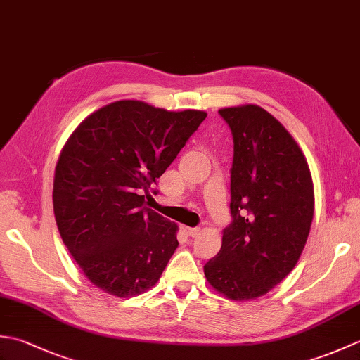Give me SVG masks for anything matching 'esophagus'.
I'll use <instances>...</instances> for the list:
<instances>
[{"label":"esophagus","instance_id":"1","mask_svg":"<svg viewBox=\"0 0 360 360\" xmlns=\"http://www.w3.org/2000/svg\"><path fill=\"white\" fill-rule=\"evenodd\" d=\"M184 232L187 236H196V235H200L201 229L200 227H184Z\"/></svg>","mask_w":360,"mask_h":360}]
</instances>
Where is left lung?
I'll return each mask as SVG.
<instances>
[{"mask_svg": "<svg viewBox=\"0 0 360 360\" xmlns=\"http://www.w3.org/2000/svg\"><path fill=\"white\" fill-rule=\"evenodd\" d=\"M232 131V223L205 278L232 300L277 286L294 269L314 217L307 159L286 128L257 105L219 110Z\"/></svg>", "mask_w": 360, "mask_h": 360, "instance_id": "1", "label": "left lung"}]
</instances>
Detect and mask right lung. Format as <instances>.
Listing matches in <instances>:
<instances>
[{
  "mask_svg": "<svg viewBox=\"0 0 360 360\" xmlns=\"http://www.w3.org/2000/svg\"><path fill=\"white\" fill-rule=\"evenodd\" d=\"M204 111L119 101L91 114L62 150L53 213L65 246L97 288L133 297L156 285L178 248V226L145 207Z\"/></svg>",
  "mask_w": 360,
  "mask_h": 360,
  "instance_id": "1",
  "label": "right lung"
}]
</instances>
